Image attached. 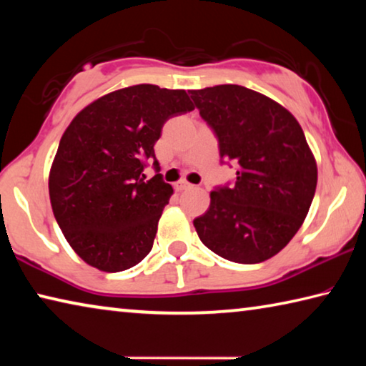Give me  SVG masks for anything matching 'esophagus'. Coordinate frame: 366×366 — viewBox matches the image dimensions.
I'll use <instances>...</instances> for the list:
<instances>
[{
    "mask_svg": "<svg viewBox=\"0 0 366 366\" xmlns=\"http://www.w3.org/2000/svg\"><path fill=\"white\" fill-rule=\"evenodd\" d=\"M174 187H176V190H179V192H182V190H187V189H192V187H194V185H192V184H189V182H185V181H179V182H176V184H174Z\"/></svg>",
    "mask_w": 366,
    "mask_h": 366,
    "instance_id": "34e87169",
    "label": "esophagus"
}]
</instances>
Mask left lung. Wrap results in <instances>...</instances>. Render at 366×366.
I'll use <instances>...</instances> for the list:
<instances>
[{"instance_id":"8db88e82","label":"left lung","mask_w":366,"mask_h":366,"mask_svg":"<svg viewBox=\"0 0 366 366\" xmlns=\"http://www.w3.org/2000/svg\"><path fill=\"white\" fill-rule=\"evenodd\" d=\"M218 139L221 161L237 164L235 182L209 194L194 219L216 255L253 264L274 257L299 231L317 190V161L295 117L242 85L189 92Z\"/></svg>"}]
</instances>
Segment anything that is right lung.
<instances>
[{"label": "right lung", "mask_w": 366, "mask_h": 366, "mask_svg": "<svg viewBox=\"0 0 366 366\" xmlns=\"http://www.w3.org/2000/svg\"><path fill=\"white\" fill-rule=\"evenodd\" d=\"M185 90L140 84L98 98L74 117L49 171V200L74 252L107 272L129 269L153 247L172 187L153 147L172 116L194 109Z\"/></svg>", "instance_id": "add662e5"}]
</instances>
